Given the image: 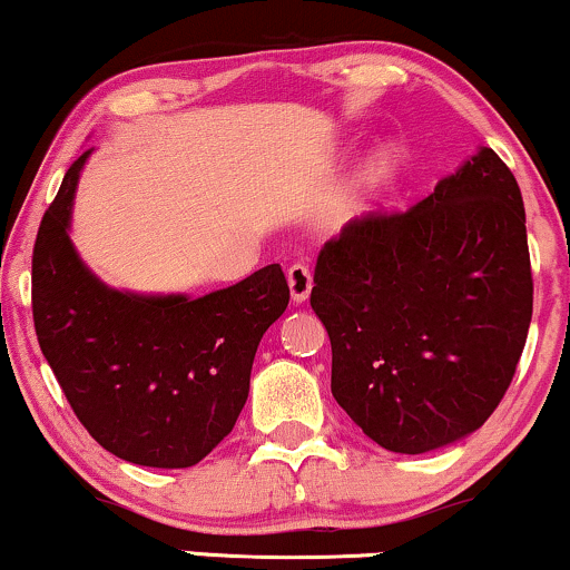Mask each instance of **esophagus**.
I'll use <instances>...</instances> for the list:
<instances>
[{"label": "esophagus", "instance_id": "obj_1", "mask_svg": "<svg viewBox=\"0 0 570 570\" xmlns=\"http://www.w3.org/2000/svg\"><path fill=\"white\" fill-rule=\"evenodd\" d=\"M286 281H289V292H292L294 303H305V299L311 297L313 276L303 263L289 265V271H286Z\"/></svg>", "mask_w": 570, "mask_h": 570}]
</instances>
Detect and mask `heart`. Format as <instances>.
Instances as JSON below:
<instances>
[{
	"label": "heart",
	"instance_id": "b5f03b06",
	"mask_svg": "<svg viewBox=\"0 0 570 570\" xmlns=\"http://www.w3.org/2000/svg\"><path fill=\"white\" fill-rule=\"evenodd\" d=\"M401 167H403V156L395 146H385L376 150L372 159L366 161V167H363V175L358 183V204H368L372 198L380 196L382 190L395 180L397 173H401Z\"/></svg>",
	"mask_w": 570,
	"mask_h": 570
}]
</instances>
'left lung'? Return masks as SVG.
Listing matches in <instances>:
<instances>
[{
  "label": "left lung",
  "instance_id": "8db88e82",
  "mask_svg": "<svg viewBox=\"0 0 570 570\" xmlns=\"http://www.w3.org/2000/svg\"><path fill=\"white\" fill-rule=\"evenodd\" d=\"M313 281L332 395L363 433L395 454L470 435L504 397L531 326L515 175L481 148L411 209L347 223Z\"/></svg>",
  "mask_w": 570,
  "mask_h": 570
}]
</instances>
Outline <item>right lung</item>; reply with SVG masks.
<instances>
[{"label":"right lung","instance_id":"1","mask_svg":"<svg viewBox=\"0 0 570 570\" xmlns=\"http://www.w3.org/2000/svg\"><path fill=\"white\" fill-rule=\"evenodd\" d=\"M89 154L68 167L33 244L39 347L102 449L142 468H194L242 414L257 345L289 305V284L267 265L198 299L108 289L68 238Z\"/></svg>","mask_w":570,"mask_h":570}]
</instances>
